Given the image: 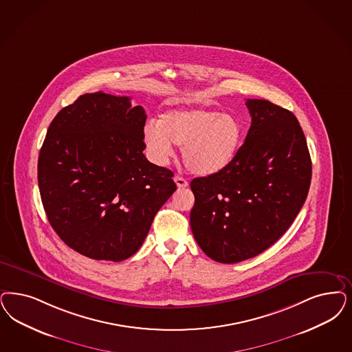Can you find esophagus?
Wrapping results in <instances>:
<instances>
[{
	"instance_id": "obj_1",
	"label": "esophagus",
	"mask_w": 352,
	"mask_h": 352,
	"mask_svg": "<svg viewBox=\"0 0 352 352\" xmlns=\"http://www.w3.org/2000/svg\"><path fill=\"white\" fill-rule=\"evenodd\" d=\"M174 182L178 186V188H184V187L188 186V182L183 177H179V175L174 177Z\"/></svg>"
}]
</instances>
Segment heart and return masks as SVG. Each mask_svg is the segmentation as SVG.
Instances as JSON below:
<instances>
[{
  "instance_id": "b5f03b06",
  "label": "heart",
  "mask_w": 352,
  "mask_h": 352,
  "mask_svg": "<svg viewBox=\"0 0 352 352\" xmlns=\"http://www.w3.org/2000/svg\"><path fill=\"white\" fill-rule=\"evenodd\" d=\"M241 122L228 113L194 108L171 109L158 122H146L143 140L152 160L165 164L174 153V144L182 146L187 169L209 175L225 169L242 144Z\"/></svg>"
}]
</instances>
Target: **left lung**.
Listing matches in <instances>:
<instances>
[{"label":"left lung","mask_w":352,"mask_h":352,"mask_svg":"<svg viewBox=\"0 0 352 352\" xmlns=\"http://www.w3.org/2000/svg\"><path fill=\"white\" fill-rule=\"evenodd\" d=\"M252 123L219 173L191 181L195 241L212 260L234 264L264 252L287 231L307 199L312 162L290 110L248 98Z\"/></svg>","instance_id":"8db88e82"}]
</instances>
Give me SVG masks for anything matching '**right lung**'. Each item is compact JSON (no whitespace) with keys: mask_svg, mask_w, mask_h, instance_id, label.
I'll use <instances>...</instances> for the list:
<instances>
[{"mask_svg":"<svg viewBox=\"0 0 352 352\" xmlns=\"http://www.w3.org/2000/svg\"><path fill=\"white\" fill-rule=\"evenodd\" d=\"M130 100L82 95L54 117L38 155L49 223L74 251L95 260L133 256L177 190L173 171L144 156L146 110Z\"/></svg>","mask_w":352,"mask_h":352,"instance_id":"1","label":"right lung"}]
</instances>
